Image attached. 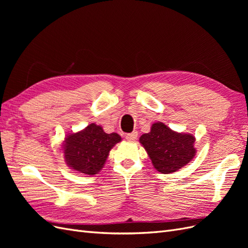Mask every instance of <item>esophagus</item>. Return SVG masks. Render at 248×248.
I'll return each instance as SVG.
<instances>
[{"label": "esophagus", "mask_w": 248, "mask_h": 248, "mask_svg": "<svg viewBox=\"0 0 248 248\" xmlns=\"http://www.w3.org/2000/svg\"><path fill=\"white\" fill-rule=\"evenodd\" d=\"M138 138V132L137 131H132L131 133H127L126 134V140H130V141H132V140H134Z\"/></svg>", "instance_id": "1"}]
</instances>
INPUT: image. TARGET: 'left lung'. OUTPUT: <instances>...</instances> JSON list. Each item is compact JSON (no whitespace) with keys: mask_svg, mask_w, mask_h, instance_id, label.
<instances>
[{"mask_svg":"<svg viewBox=\"0 0 248 248\" xmlns=\"http://www.w3.org/2000/svg\"><path fill=\"white\" fill-rule=\"evenodd\" d=\"M194 141L192 134L172 131L161 122L154 123L151 131L140 138L154 168L162 174L177 171L192 160Z\"/></svg>","mask_w":248,"mask_h":248,"instance_id":"left-lung-1","label":"left lung"}]
</instances>
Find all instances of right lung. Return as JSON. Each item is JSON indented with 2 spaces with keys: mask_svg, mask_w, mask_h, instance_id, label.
<instances>
[{
  "mask_svg": "<svg viewBox=\"0 0 248 248\" xmlns=\"http://www.w3.org/2000/svg\"><path fill=\"white\" fill-rule=\"evenodd\" d=\"M121 141L118 133H106L94 123L84 130L67 136L63 144L65 161L72 170L96 175L103 168L110 149Z\"/></svg>",
  "mask_w": 248,
  "mask_h": 248,
  "instance_id": "1",
  "label": "right lung"
}]
</instances>
